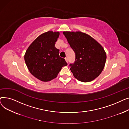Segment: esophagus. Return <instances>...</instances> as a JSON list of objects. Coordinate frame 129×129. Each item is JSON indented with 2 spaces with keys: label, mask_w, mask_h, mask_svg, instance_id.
<instances>
[{
  "label": "esophagus",
  "mask_w": 129,
  "mask_h": 129,
  "mask_svg": "<svg viewBox=\"0 0 129 129\" xmlns=\"http://www.w3.org/2000/svg\"><path fill=\"white\" fill-rule=\"evenodd\" d=\"M65 60H66V62L68 63H69V60H68V59H67V58H66V57H65Z\"/></svg>",
  "instance_id": "obj_1"
}]
</instances>
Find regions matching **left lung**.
I'll return each mask as SVG.
<instances>
[{
    "mask_svg": "<svg viewBox=\"0 0 129 129\" xmlns=\"http://www.w3.org/2000/svg\"><path fill=\"white\" fill-rule=\"evenodd\" d=\"M70 46L75 53V60L70 64L74 76L80 82H91L103 71L106 53L98 42L82 32H63Z\"/></svg>",
    "mask_w": 129,
    "mask_h": 129,
    "instance_id": "left-lung-1",
    "label": "left lung"
}]
</instances>
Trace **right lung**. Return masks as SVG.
Listing matches in <instances>:
<instances>
[{
	"label": "right lung",
	"instance_id": "right-lung-1",
	"mask_svg": "<svg viewBox=\"0 0 129 129\" xmlns=\"http://www.w3.org/2000/svg\"><path fill=\"white\" fill-rule=\"evenodd\" d=\"M59 35L58 32L53 31L42 34L31 43L24 55L25 64L31 74L43 82L56 78L62 67L67 65L55 46Z\"/></svg>",
	"mask_w": 129,
	"mask_h": 129
}]
</instances>
